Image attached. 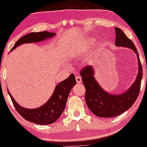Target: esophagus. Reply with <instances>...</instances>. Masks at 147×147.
I'll return each mask as SVG.
<instances>
[{
	"mask_svg": "<svg viewBox=\"0 0 147 147\" xmlns=\"http://www.w3.org/2000/svg\"><path fill=\"white\" fill-rule=\"evenodd\" d=\"M75 80H76V82L78 84H80V83L82 82V78H81L80 76L77 75V76L75 77Z\"/></svg>",
	"mask_w": 147,
	"mask_h": 147,
	"instance_id": "esophagus-1",
	"label": "esophagus"
}]
</instances>
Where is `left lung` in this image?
Instances as JSON below:
<instances>
[{
  "mask_svg": "<svg viewBox=\"0 0 147 147\" xmlns=\"http://www.w3.org/2000/svg\"><path fill=\"white\" fill-rule=\"evenodd\" d=\"M115 45L131 48L137 55L139 73L135 82L129 90L120 95H114L104 91L94 78L91 65L84 66L80 71L82 80L85 87V101L89 109L100 117H114L129 109L139 94L142 79V66L135 45L121 29L115 28Z\"/></svg>",
  "mask_w": 147,
  "mask_h": 147,
  "instance_id": "1",
  "label": "left lung"
}]
</instances>
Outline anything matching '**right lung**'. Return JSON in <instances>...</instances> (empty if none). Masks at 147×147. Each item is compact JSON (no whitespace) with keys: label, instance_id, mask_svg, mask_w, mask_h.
<instances>
[{"label":"right lung","instance_id":"obj_1","mask_svg":"<svg viewBox=\"0 0 147 147\" xmlns=\"http://www.w3.org/2000/svg\"><path fill=\"white\" fill-rule=\"evenodd\" d=\"M55 33L50 32L47 31L38 32H30L25 36L20 38L14 46L12 47L11 50H14L16 47L23 43L29 42H40L43 40L54 36ZM76 84L75 75L71 74L66 80L59 83L55 87L54 93L50 97L48 102H47L43 106L33 109H29L20 107L10 94V99L13 102L15 108L26 120L35 123L40 125H47L55 122L62 115L64 111L71 89Z\"/></svg>","mask_w":147,"mask_h":147}]
</instances>
